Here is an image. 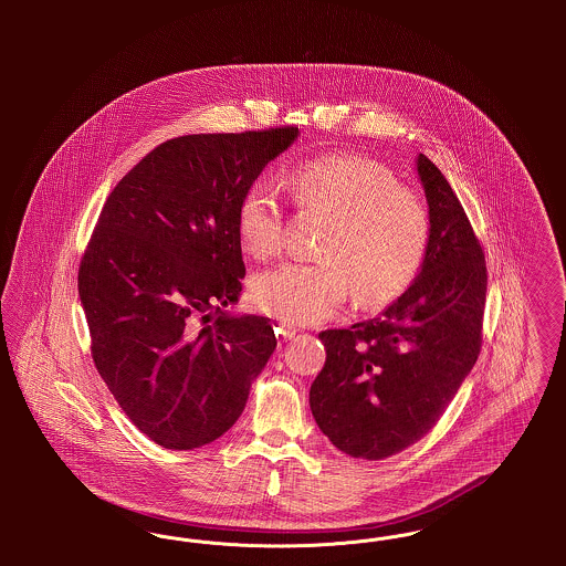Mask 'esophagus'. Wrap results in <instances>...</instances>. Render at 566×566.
<instances>
[{"label": "esophagus", "instance_id": "obj_1", "mask_svg": "<svg viewBox=\"0 0 566 566\" xmlns=\"http://www.w3.org/2000/svg\"><path fill=\"white\" fill-rule=\"evenodd\" d=\"M275 335H277L282 342H289V339L295 337L296 328L293 324L280 323L277 324V328H275Z\"/></svg>", "mask_w": 566, "mask_h": 566}]
</instances>
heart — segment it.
Instances as JSON below:
<instances>
[{
  "label": "heart",
  "mask_w": 566,
  "mask_h": 566,
  "mask_svg": "<svg viewBox=\"0 0 566 566\" xmlns=\"http://www.w3.org/2000/svg\"><path fill=\"white\" fill-rule=\"evenodd\" d=\"M289 190L301 210L328 214L316 263L289 261L250 282L256 310L289 323H321L346 296L365 307L390 303L422 268L431 218L422 199L395 174L363 155H324L296 165ZM284 208L277 189L259 178L238 206V240L252 259H270L282 245Z\"/></svg>",
  "instance_id": "heart-1"
}]
</instances>
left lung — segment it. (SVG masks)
<instances>
[{"label":"left lung","instance_id":"left-lung-1","mask_svg":"<svg viewBox=\"0 0 566 566\" xmlns=\"http://www.w3.org/2000/svg\"><path fill=\"white\" fill-rule=\"evenodd\" d=\"M431 238L420 273L371 321L331 328L310 407L335 448L381 460L403 452L439 422L482 348L484 250L457 192L418 155Z\"/></svg>","mask_w":566,"mask_h":566}]
</instances>
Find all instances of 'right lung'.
I'll return each instance as SVG.
<instances>
[{"label":"right lung","instance_id":"1","mask_svg":"<svg viewBox=\"0 0 566 566\" xmlns=\"http://www.w3.org/2000/svg\"><path fill=\"white\" fill-rule=\"evenodd\" d=\"M296 127L182 135L114 187L86 245L78 295L91 354L139 431L167 450L229 431L275 350L270 318L233 316L242 293L238 206ZM197 317L213 324L201 329Z\"/></svg>","mask_w":566,"mask_h":566}]
</instances>
